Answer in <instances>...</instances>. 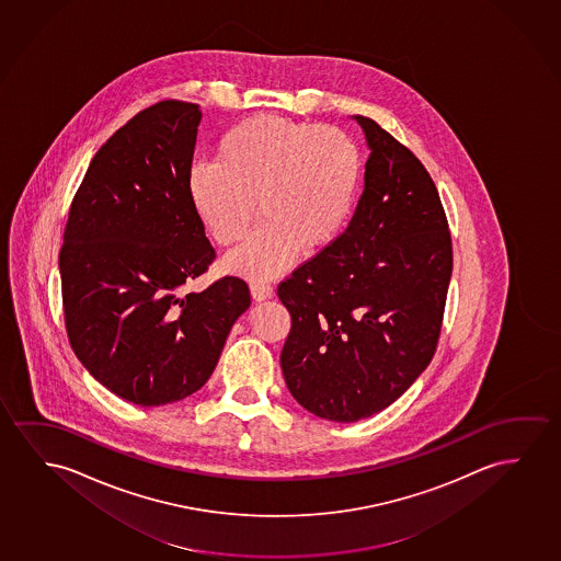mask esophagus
<instances>
[{"instance_id":"esophagus-1","label":"esophagus","mask_w":561,"mask_h":561,"mask_svg":"<svg viewBox=\"0 0 561 561\" xmlns=\"http://www.w3.org/2000/svg\"><path fill=\"white\" fill-rule=\"evenodd\" d=\"M251 295L254 301H268L274 297V289L268 284H251Z\"/></svg>"}]
</instances>
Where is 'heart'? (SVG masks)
<instances>
[{"mask_svg": "<svg viewBox=\"0 0 561 561\" xmlns=\"http://www.w3.org/2000/svg\"><path fill=\"white\" fill-rule=\"evenodd\" d=\"M357 142L332 125L252 115L219 138L214 162L196 163L187 196L208 236L239 243L256 216L264 218L247 243L224 260L236 276L268 282L342 236L363 183Z\"/></svg>", "mask_w": 561, "mask_h": 561, "instance_id": "1", "label": "heart"}]
</instances>
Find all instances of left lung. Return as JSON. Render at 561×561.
I'll return each instance as SVG.
<instances>
[{"label": "left lung", "mask_w": 561, "mask_h": 561, "mask_svg": "<svg viewBox=\"0 0 561 561\" xmlns=\"http://www.w3.org/2000/svg\"><path fill=\"white\" fill-rule=\"evenodd\" d=\"M370 150L350 226L277 287L291 314L282 370L293 398L357 423L401 398L431 365L454 256L438 188L416 156L353 115Z\"/></svg>", "instance_id": "obj_1"}]
</instances>
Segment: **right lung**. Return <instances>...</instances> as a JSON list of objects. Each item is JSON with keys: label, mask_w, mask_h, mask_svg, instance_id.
Returning a JSON list of instances; mask_svg holds the SVG:
<instances>
[{"label": "right lung", "mask_w": 561, "mask_h": 561, "mask_svg": "<svg viewBox=\"0 0 561 561\" xmlns=\"http://www.w3.org/2000/svg\"><path fill=\"white\" fill-rule=\"evenodd\" d=\"M201 119L196 104L165 100L115 130L75 195L59 252L75 355L135 405L201 390L251 307L239 277L181 295L216 256L187 196Z\"/></svg>", "instance_id": "obj_1"}]
</instances>
